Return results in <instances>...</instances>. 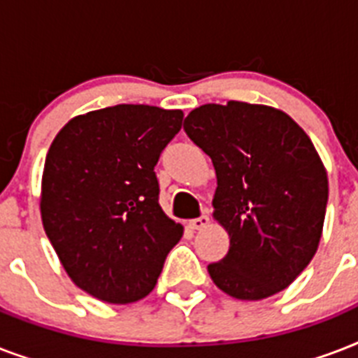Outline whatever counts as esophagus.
<instances>
[{
  "mask_svg": "<svg viewBox=\"0 0 358 358\" xmlns=\"http://www.w3.org/2000/svg\"><path fill=\"white\" fill-rule=\"evenodd\" d=\"M208 223H210V217H208L206 213L204 215H201V217H196V219H191L189 221V227L193 230H202V229H206Z\"/></svg>",
  "mask_w": 358,
  "mask_h": 358,
  "instance_id": "34e87169",
  "label": "esophagus"
}]
</instances>
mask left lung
I'll return each mask as SVG.
<instances>
[{"instance_id":"left-lung-1","label":"left lung","mask_w":358,"mask_h":358,"mask_svg":"<svg viewBox=\"0 0 358 358\" xmlns=\"http://www.w3.org/2000/svg\"><path fill=\"white\" fill-rule=\"evenodd\" d=\"M184 129L217 174L213 219L230 247L208 266L215 286L241 301L288 288L316 255L329 199L310 137L280 109L234 100L193 109Z\"/></svg>"}]
</instances>
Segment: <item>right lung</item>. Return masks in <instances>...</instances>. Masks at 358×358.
<instances>
[{
    "mask_svg": "<svg viewBox=\"0 0 358 358\" xmlns=\"http://www.w3.org/2000/svg\"><path fill=\"white\" fill-rule=\"evenodd\" d=\"M180 109L120 103L64 124L48 150L41 215L72 282L106 303L150 294L184 227L159 206V154Z\"/></svg>",
    "mask_w": 358,
    "mask_h": 358,
    "instance_id": "obj_1",
    "label": "right lung"
}]
</instances>
